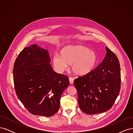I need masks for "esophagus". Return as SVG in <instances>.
<instances>
[{"label": "esophagus", "mask_w": 133, "mask_h": 133, "mask_svg": "<svg viewBox=\"0 0 133 133\" xmlns=\"http://www.w3.org/2000/svg\"><path fill=\"white\" fill-rule=\"evenodd\" d=\"M69 83H70V84H73V83H74V79L73 78H69Z\"/></svg>", "instance_id": "esophagus-1"}]
</instances>
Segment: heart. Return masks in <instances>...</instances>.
<instances>
[{"label":"heart","instance_id":"obj_1","mask_svg":"<svg viewBox=\"0 0 133 133\" xmlns=\"http://www.w3.org/2000/svg\"><path fill=\"white\" fill-rule=\"evenodd\" d=\"M60 56H53V63L55 69L62 72L70 64L72 71L78 75L88 74L95 68L98 62L96 52L82 45H69L60 50Z\"/></svg>","mask_w":133,"mask_h":133}]
</instances>
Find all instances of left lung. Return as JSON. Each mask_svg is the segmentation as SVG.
<instances>
[{
  "label": "left lung",
  "mask_w": 133,
  "mask_h": 133,
  "mask_svg": "<svg viewBox=\"0 0 133 133\" xmlns=\"http://www.w3.org/2000/svg\"><path fill=\"white\" fill-rule=\"evenodd\" d=\"M103 62L90 73L75 79L79 107L87 114L105 112L113 105L120 90L119 60L106 47Z\"/></svg>",
  "instance_id": "8db88e82"
}]
</instances>
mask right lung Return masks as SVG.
Here are the masks:
<instances>
[{"instance_id":"right-lung-1","label":"right lung","mask_w":133,"mask_h":133,"mask_svg":"<svg viewBox=\"0 0 133 133\" xmlns=\"http://www.w3.org/2000/svg\"><path fill=\"white\" fill-rule=\"evenodd\" d=\"M46 49L37 44L26 47L16 59L13 68L18 98L31 114L51 116L60 107V99L69 86L67 76L55 73Z\"/></svg>"}]
</instances>
